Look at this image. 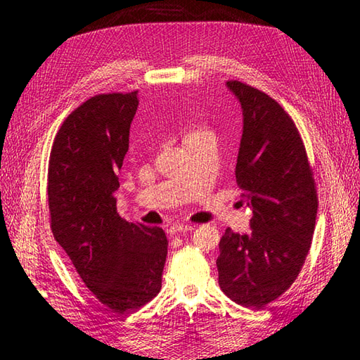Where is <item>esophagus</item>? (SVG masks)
<instances>
[{"instance_id":"34e87169","label":"esophagus","mask_w":360,"mask_h":360,"mask_svg":"<svg viewBox=\"0 0 360 360\" xmlns=\"http://www.w3.org/2000/svg\"><path fill=\"white\" fill-rule=\"evenodd\" d=\"M195 229L193 224H173L168 229V232L170 233H181V232H192Z\"/></svg>"}]
</instances>
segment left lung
Segmentation results:
<instances>
[{
    "label": "left lung",
    "mask_w": 360,
    "mask_h": 360,
    "mask_svg": "<svg viewBox=\"0 0 360 360\" xmlns=\"http://www.w3.org/2000/svg\"><path fill=\"white\" fill-rule=\"evenodd\" d=\"M227 88L243 110L236 184L252 209L250 233L226 229L218 283L246 308L263 309L295 281L311 248L317 190L300 133L278 102L238 80Z\"/></svg>",
    "instance_id": "1"
}]
</instances>
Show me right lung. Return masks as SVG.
I'll return each mask as SVG.
<instances>
[{
  "mask_svg": "<svg viewBox=\"0 0 360 360\" xmlns=\"http://www.w3.org/2000/svg\"><path fill=\"white\" fill-rule=\"evenodd\" d=\"M137 105V91L83 102L60 127L48 170L53 238L114 314L159 294L168 246L160 227L128 223L117 213L114 192Z\"/></svg>",
  "mask_w": 360,
  "mask_h": 360,
  "instance_id": "add662e5",
  "label": "right lung"
}]
</instances>
